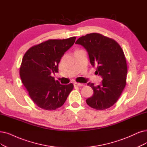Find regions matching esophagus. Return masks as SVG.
Returning a JSON list of instances; mask_svg holds the SVG:
<instances>
[{"mask_svg": "<svg viewBox=\"0 0 147 147\" xmlns=\"http://www.w3.org/2000/svg\"><path fill=\"white\" fill-rule=\"evenodd\" d=\"M74 86H83L84 84H80V83H78V82H74Z\"/></svg>", "mask_w": 147, "mask_h": 147, "instance_id": "34e87169", "label": "esophagus"}]
</instances>
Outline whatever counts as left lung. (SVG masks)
Here are the masks:
<instances>
[{"mask_svg": "<svg viewBox=\"0 0 147 147\" xmlns=\"http://www.w3.org/2000/svg\"><path fill=\"white\" fill-rule=\"evenodd\" d=\"M75 43L87 51L91 65L102 77L101 85H88L93 90V95L86 100L90 107L104 110L117 101L126 85L127 65L124 53L114 39L99 33H90L80 37Z\"/></svg>", "mask_w": 147, "mask_h": 147, "instance_id": "8db88e82", "label": "left lung"}]
</instances>
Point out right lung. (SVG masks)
I'll list each match as a JSON object with an SVG mask.
<instances>
[{"label": "right lung", "instance_id": "add662e5", "mask_svg": "<svg viewBox=\"0 0 147 147\" xmlns=\"http://www.w3.org/2000/svg\"><path fill=\"white\" fill-rule=\"evenodd\" d=\"M76 39L48 40L31 47L24 54L20 76L30 98L42 109L54 110L62 107L73 89L72 84L61 85L51 74L59 71L60 61Z\"/></svg>", "mask_w": 147, "mask_h": 147}]
</instances>
